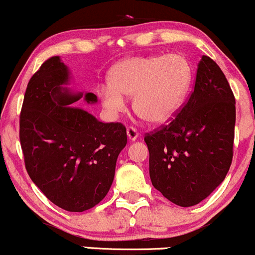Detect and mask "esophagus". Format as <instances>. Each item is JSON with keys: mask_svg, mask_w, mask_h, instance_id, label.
Masks as SVG:
<instances>
[{"mask_svg": "<svg viewBox=\"0 0 255 255\" xmlns=\"http://www.w3.org/2000/svg\"><path fill=\"white\" fill-rule=\"evenodd\" d=\"M127 136L130 141H135L137 139V136H139V133H137V130L134 127H128L127 128Z\"/></svg>", "mask_w": 255, "mask_h": 255, "instance_id": "1", "label": "esophagus"}]
</instances>
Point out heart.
Returning <instances> with one entry per match:
<instances>
[{
    "mask_svg": "<svg viewBox=\"0 0 255 255\" xmlns=\"http://www.w3.org/2000/svg\"><path fill=\"white\" fill-rule=\"evenodd\" d=\"M194 72L182 54L134 57L112 69L109 84L98 96L110 115L126 110L125 96H133L134 110L151 125H165L178 114L191 88Z\"/></svg>",
    "mask_w": 255,
    "mask_h": 255,
    "instance_id": "obj_1",
    "label": "heart"
}]
</instances>
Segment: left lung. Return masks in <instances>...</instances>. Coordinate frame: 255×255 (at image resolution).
<instances>
[{
	"instance_id": "left-lung-1",
	"label": "left lung",
	"mask_w": 255,
	"mask_h": 255,
	"mask_svg": "<svg viewBox=\"0 0 255 255\" xmlns=\"http://www.w3.org/2000/svg\"><path fill=\"white\" fill-rule=\"evenodd\" d=\"M234 128L229 83L215 61L203 56L188 102L167 126L145 135L153 186L179 207L207 198L231 167Z\"/></svg>"
}]
</instances>
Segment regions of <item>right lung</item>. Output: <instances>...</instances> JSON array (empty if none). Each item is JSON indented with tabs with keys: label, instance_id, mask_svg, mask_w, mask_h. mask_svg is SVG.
<instances>
[{
	"label": "right lung",
	"instance_id": "right-lung-1",
	"mask_svg": "<svg viewBox=\"0 0 255 255\" xmlns=\"http://www.w3.org/2000/svg\"><path fill=\"white\" fill-rule=\"evenodd\" d=\"M59 57L40 66L27 85L20 114V142L30 179L52 203L73 213L91 209L108 194L116 160L127 143L126 127L103 124L73 107L96 95L73 93Z\"/></svg>",
	"mask_w": 255,
	"mask_h": 255
}]
</instances>
